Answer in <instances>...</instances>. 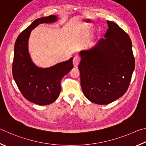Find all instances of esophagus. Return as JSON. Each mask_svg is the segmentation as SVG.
<instances>
[{
    "mask_svg": "<svg viewBox=\"0 0 146 146\" xmlns=\"http://www.w3.org/2000/svg\"><path fill=\"white\" fill-rule=\"evenodd\" d=\"M80 60H81V59L78 56H74V57L73 65H74V66H75V67H77V66H78L79 63H80Z\"/></svg>",
    "mask_w": 146,
    "mask_h": 146,
    "instance_id": "1",
    "label": "esophagus"
}]
</instances>
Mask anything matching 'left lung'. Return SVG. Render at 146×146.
Returning a JSON list of instances; mask_svg holds the SVG:
<instances>
[{"mask_svg": "<svg viewBox=\"0 0 146 146\" xmlns=\"http://www.w3.org/2000/svg\"><path fill=\"white\" fill-rule=\"evenodd\" d=\"M95 47L80 52L81 86L89 101L108 104L126 92L135 66L131 40L115 23Z\"/></svg>", "mask_w": 146, "mask_h": 146, "instance_id": "1", "label": "left lung"}]
</instances>
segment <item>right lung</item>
Returning <instances> with one entry per match:
<instances>
[{
    "instance_id": "right-lung-1",
    "label": "right lung",
    "mask_w": 146,
    "mask_h": 146,
    "mask_svg": "<svg viewBox=\"0 0 146 146\" xmlns=\"http://www.w3.org/2000/svg\"><path fill=\"white\" fill-rule=\"evenodd\" d=\"M57 21V17L50 15L35 20L19 35L15 43L12 65L13 76L23 96L38 105H47L54 102L61 91V81L74 67L72 59L48 68L36 66L28 52V40L37 25Z\"/></svg>"
}]
</instances>
